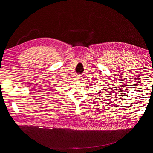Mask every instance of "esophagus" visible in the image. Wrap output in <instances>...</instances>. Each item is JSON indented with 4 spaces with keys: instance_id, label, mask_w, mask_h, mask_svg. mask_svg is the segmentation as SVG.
Returning <instances> with one entry per match:
<instances>
[{
    "instance_id": "obj_1",
    "label": "esophagus",
    "mask_w": 153,
    "mask_h": 153,
    "mask_svg": "<svg viewBox=\"0 0 153 153\" xmlns=\"http://www.w3.org/2000/svg\"><path fill=\"white\" fill-rule=\"evenodd\" d=\"M77 79H78V80H80V79H82V76H80V75H78V76H77Z\"/></svg>"
}]
</instances>
